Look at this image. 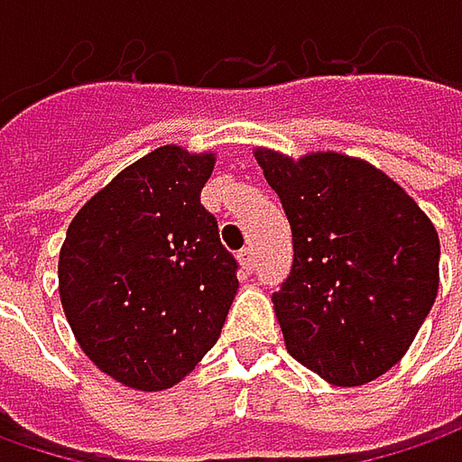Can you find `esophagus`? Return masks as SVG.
<instances>
[{
    "label": "esophagus",
    "mask_w": 462,
    "mask_h": 462,
    "mask_svg": "<svg viewBox=\"0 0 462 462\" xmlns=\"http://www.w3.org/2000/svg\"><path fill=\"white\" fill-rule=\"evenodd\" d=\"M239 262L246 273H252L257 267V252H254V246H244L239 252Z\"/></svg>",
    "instance_id": "esophagus-1"
}]
</instances>
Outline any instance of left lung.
<instances>
[{
	"instance_id": "1",
	"label": "left lung",
	"mask_w": 462,
	"mask_h": 462,
	"mask_svg": "<svg viewBox=\"0 0 462 462\" xmlns=\"http://www.w3.org/2000/svg\"><path fill=\"white\" fill-rule=\"evenodd\" d=\"M293 231L273 293L285 346L331 385H363L406 355L439 288V239L406 189L345 153L254 152Z\"/></svg>"
}]
</instances>
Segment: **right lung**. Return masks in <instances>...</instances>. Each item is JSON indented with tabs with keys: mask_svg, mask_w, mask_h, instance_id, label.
<instances>
[{
	"mask_svg": "<svg viewBox=\"0 0 462 462\" xmlns=\"http://www.w3.org/2000/svg\"><path fill=\"white\" fill-rule=\"evenodd\" d=\"M216 153L159 146L81 205L59 257L69 327L99 370L135 391L180 383L221 337L236 259L200 205Z\"/></svg>",
	"mask_w": 462,
	"mask_h": 462,
	"instance_id": "obj_1",
	"label": "right lung"
}]
</instances>
